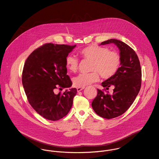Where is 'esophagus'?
Returning <instances> with one entry per match:
<instances>
[{
    "instance_id": "1",
    "label": "esophagus",
    "mask_w": 159,
    "mask_h": 159,
    "mask_svg": "<svg viewBox=\"0 0 159 159\" xmlns=\"http://www.w3.org/2000/svg\"><path fill=\"white\" fill-rule=\"evenodd\" d=\"M84 88H85L84 87H77V92H80V91H81V90H83Z\"/></svg>"
}]
</instances>
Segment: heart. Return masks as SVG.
<instances>
[{"label": "heart", "instance_id": "obj_1", "mask_svg": "<svg viewBox=\"0 0 159 159\" xmlns=\"http://www.w3.org/2000/svg\"><path fill=\"white\" fill-rule=\"evenodd\" d=\"M80 56L90 61L89 73L80 74L73 79L74 85L77 87H83L99 79V75L104 79L114 76L121 65L120 55L115 52H110L107 47L91 45L79 50ZM65 65L72 72H75L79 66V61L74 55H69L65 58Z\"/></svg>", "mask_w": 159, "mask_h": 159}]
</instances>
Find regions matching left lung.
<instances>
[{
  "label": "left lung",
  "instance_id": "1",
  "mask_svg": "<svg viewBox=\"0 0 159 159\" xmlns=\"http://www.w3.org/2000/svg\"><path fill=\"white\" fill-rule=\"evenodd\" d=\"M114 43L120 50L121 66L112 77L102 82L107 90L113 86L112 94L98 89V95L92 107L99 116L111 119L123 115L137 98L142 84V70L139 59L135 52L124 42L111 39L100 45Z\"/></svg>",
  "mask_w": 159,
  "mask_h": 159
}]
</instances>
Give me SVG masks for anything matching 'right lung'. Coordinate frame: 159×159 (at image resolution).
I'll use <instances>...</instances> for the list:
<instances>
[{
  "instance_id": "add662e5",
  "label": "right lung",
  "mask_w": 159,
  "mask_h": 159,
  "mask_svg": "<svg viewBox=\"0 0 159 159\" xmlns=\"http://www.w3.org/2000/svg\"><path fill=\"white\" fill-rule=\"evenodd\" d=\"M76 47L46 43L28 57L22 74V83L29 103L39 115L57 121L70 111L77 89L61 94L57 89L69 88L72 82L67 74L65 58Z\"/></svg>"
}]
</instances>
